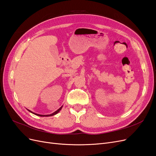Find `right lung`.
Segmentation results:
<instances>
[{
	"label": "right lung",
	"instance_id": "1",
	"mask_svg": "<svg viewBox=\"0 0 156 156\" xmlns=\"http://www.w3.org/2000/svg\"><path fill=\"white\" fill-rule=\"evenodd\" d=\"M62 107L63 106H61L57 110V111H56L55 112H54L53 113H52V114H51V115H39V114H36V113H35V112H32L31 111H30V110H29V109H27L28 111H29V112H32V113H33V114L34 115H37V116H53V115H56L57 114V113H58V112L62 109Z\"/></svg>",
	"mask_w": 156,
	"mask_h": 156
}]
</instances>
